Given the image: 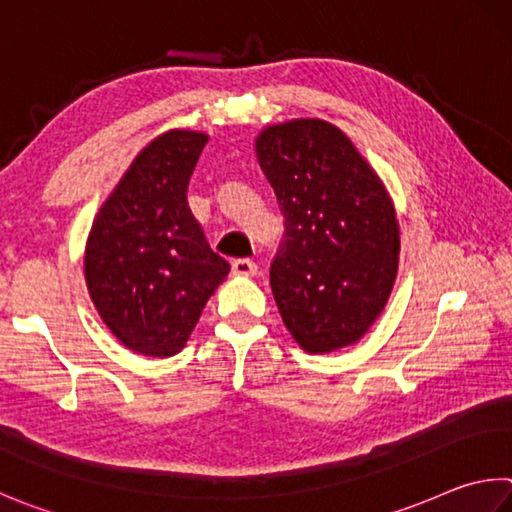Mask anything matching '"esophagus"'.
Listing matches in <instances>:
<instances>
[{
	"instance_id": "1",
	"label": "esophagus",
	"mask_w": 512,
	"mask_h": 512,
	"mask_svg": "<svg viewBox=\"0 0 512 512\" xmlns=\"http://www.w3.org/2000/svg\"><path fill=\"white\" fill-rule=\"evenodd\" d=\"M255 273H257V264L253 262V259H235V262H232V275L250 277Z\"/></svg>"
}]
</instances>
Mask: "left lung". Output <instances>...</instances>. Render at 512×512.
Wrapping results in <instances>:
<instances>
[{"instance_id": "1", "label": "left lung", "mask_w": 512, "mask_h": 512, "mask_svg": "<svg viewBox=\"0 0 512 512\" xmlns=\"http://www.w3.org/2000/svg\"><path fill=\"white\" fill-rule=\"evenodd\" d=\"M257 161L284 215L271 286L286 329L309 353L358 342L398 273L394 203L336 125L297 118L266 127Z\"/></svg>"}]
</instances>
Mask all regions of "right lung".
Masks as SVG:
<instances>
[{"instance_id": "1", "label": "right lung", "mask_w": 512, "mask_h": 512, "mask_svg": "<svg viewBox=\"0 0 512 512\" xmlns=\"http://www.w3.org/2000/svg\"><path fill=\"white\" fill-rule=\"evenodd\" d=\"M208 134L170 129L141 150L102 203L85 280L102 322L127 349L174 356L230 264L208 246L188 183Z\"/></svg>"}]
</instances>
